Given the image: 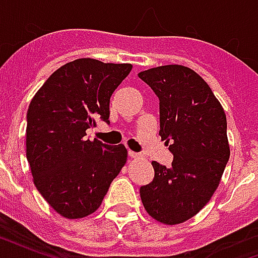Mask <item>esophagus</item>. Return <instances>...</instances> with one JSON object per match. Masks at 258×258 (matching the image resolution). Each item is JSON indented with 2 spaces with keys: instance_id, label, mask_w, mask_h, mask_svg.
Listing matches in <instances>:
<instances>
[{
  "instance_id": "1",
  "label": "esophagus",
  "mask_w": 258,
  "mask_h": 258,
  "mask_svg": "<svg viewBox=\"0 0 258 258\" xmlns=\"http://www.w3.org/2000/svg\"><path fill=\"white\" fill-rule=\"evenodd\" d=\"M128 156H130V159H138V157H140L141 155H140V153H137V152L130 151L128 152Z\"/></svg>"
}]
</instances>
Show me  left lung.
Listing matches in <instances>:
<instances>
[{
  "label": "left lung",
  "mask_w": 258,
  "mask_h": 258,
  "mask_svg": "<svg viewBox=\"0 0 258 258\" xmlns=\"http://www.w3.org/2000/svg\"><path fill=\"white\" fill-rule=\"evenodd\" d=\"M159 98L160 131L174 160L152 162L155 178L141 186L148 214L175 225L196 216L211 199L229 159L227 116L213 91L192 69L167 64L138 74Z\"/></svg>",
  "instance_id": "8db88e82"
}]
</instances>
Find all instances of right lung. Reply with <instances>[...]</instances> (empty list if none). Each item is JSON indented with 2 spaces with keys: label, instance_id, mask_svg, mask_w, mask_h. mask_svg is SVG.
<instances>
[{
  "label": "right lung",
  "instance_id": "right-lung-1",
  "mask_svg": "<svg viewBox=\"0 0 258 258\" xmlns=\"http://www.w3.org/2000/svg\"><path fill=\"white\" fill-rule=\"evenodd\" d=\"M130 63L76 59L53 72L27 110L26 156L34 185L64 218L98 210L127 162L124 145L85 138L96 121L109 123L110 96L131 72Z\"/></svg>",
  "mask_w": 258,
  "mask_h": 258
}]
</instances>
